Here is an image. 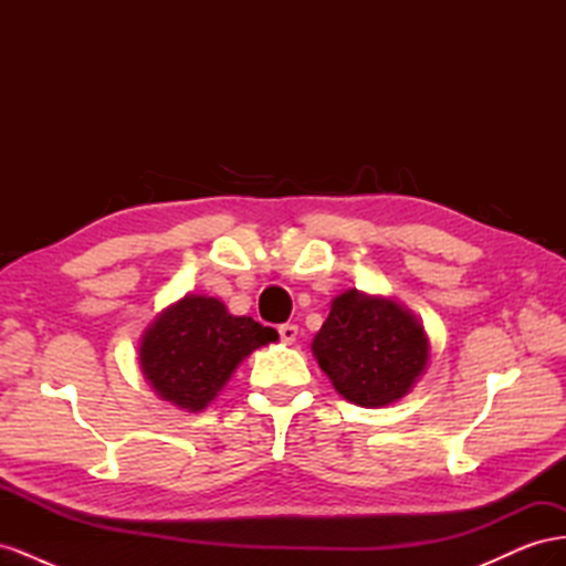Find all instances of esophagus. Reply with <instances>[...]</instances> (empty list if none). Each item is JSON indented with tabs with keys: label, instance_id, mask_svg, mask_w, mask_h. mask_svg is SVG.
Returning a JSON list of instances; mask_svg holds the SVG:
<instances>
[{
	"label": "esophagus",
	"instance_id": "1",
	"mask_svg": "<svg viewBox=\"0 0 566 566\" xmlns=\"http://www.w3.org/2000/svg\"><path fill=\"white\" fill-rule=\"evenodd\" d=\"M279 333H281V339L285 342V345H293L295 337H297V325H293V323H283L281 328H279Z\"/></svg>",
	"mask_w": 566,
	"mask_h": 566
}]
</instances>
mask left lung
<instances>
[{
    "instance_id": "obj_1",
    "label": "left lung",
    "mask_w": 566,
    "mask_h": 566,
    "mask_svg": "<svg viewBox=\"0 0 566 566\" xmlns=\"http://www.w3.org/2000/svg\"><path fill=\"white\" fill-rule=\"evenodd\" d=\"M312 352L342 397L380 408L413 389L430 361V339L399 302L345 290L333 300Z\"/></svg>"
}]
</instances>
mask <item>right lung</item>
I'll return each mask as SVG.
<instances>
[{"mask_svg": "<svg viewBox=\"0 0 566 566\" xmlns=\"http://www.w3.org/2000/svg\"><path fill=\"white\" fill-rule=\"evenodd\" d=\"M276 339L269 325L229 314L214 297L186 295L148 325L139 364L158 397L200 413L245 356Z\"/></svg>", "mask_w": 566, "mask_h": 566, "instance_id": "right-lung-1", "label": "right lung"}]
</instances>
